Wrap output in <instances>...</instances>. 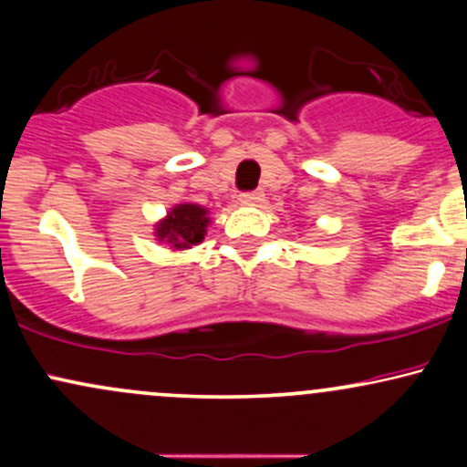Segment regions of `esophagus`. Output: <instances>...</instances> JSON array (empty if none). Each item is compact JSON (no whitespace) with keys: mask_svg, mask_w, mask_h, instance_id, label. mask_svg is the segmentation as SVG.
<instances>
[{"mask_svg":"<svg viewBox=\"0 0 467 467\" xmlns=\"http://www.w3.org/2000/svg\"><path fill=\"white\" fill-rule=\"evenodd\" d=\"M239 202L244 203V206H259V203L264 202V192H261V191L241 192V195H239Z\"/></svg>","mask_w":467,"mask_h":467,"instance_id":"esophagus-1","label":"esophagus"}]
</instances>
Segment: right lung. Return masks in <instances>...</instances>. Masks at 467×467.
I'll return each mask as SVG.
<instances>
[{
	"label": "right lung",
	"mask_w": 467,
	"mask_h": 467,
	"mask_svg": "<svg viewBox=\"0 0 467 467\" xmlns=\"http://www.w3.org/2000/svg\"><path fill=\"white\" fill-rule=\"evenodd\" d=\"M211 223L208 208L200 203H175L166 215L155 223V239L160 244H169L173 250H189L202 244L206 237V228Z\"/></svg>",
	"instance_id": "add662e5"
}]
</instances>
